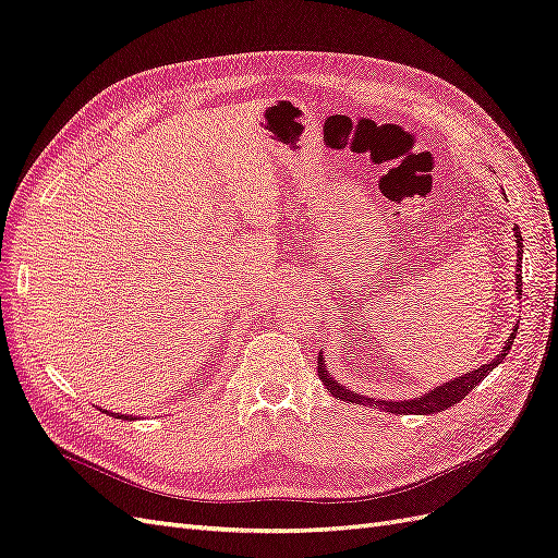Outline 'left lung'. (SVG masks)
Here are the masks:
<instances>
[{
  "mask_svg": "<svg viewBox=\"0 0 558 558\" xmlns=\"http://www.w3.org/2000/svg\"><path fill=\"white\" fill-rule=\"evenodd\" d=\"M514 236H517V248H519L517 272H521L523 239H521V230H519V228H514ZM521 286H523V283H521V275H517V289H521ZM519 293H521V291H519ZM517 328H519V326H517ZM517 328H514V333L509 336V340L505 342L502 354H498L493 361H488V364H484V366L476 368V371L464 373V375H460V378H456V380H448V383H444L441 387H436L434 391H429V395L411 399V401H373V399L359 397L356 391H350L348 387H342L340 383H336L333 378H330V375L326 373V364H324V356H322V354H319V359H316V373H319V378H322V383L326 385V389H330V395H333L336 399L348 401V403H368V405L375 403V405H378V409H383V411H387V413H397V415H429V413H439V411L450 409V405H453V403H460L481 380L486 378V375H488L495 366L502 364V359L509 354L511 344H514Z\"/></svg>",
  "mask_w": 558,
  "mask_h": 558,
  "instance_id": "1",
  "label": "left lung"
}]
</instances>
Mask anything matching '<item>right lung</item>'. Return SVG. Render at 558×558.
<instances>
[{
	"label": "right lung",
	"mask_w": 558,
	"mask_h": 558,
	"mask_svg": "<svg viewBox=\"0 0 558 558\" xmlns=\"http://www.w3.org/2000/svg\"><path fill=\"white\" fill-rule=\"evenodd\" d=\"M117 417H119V420H131L129 415H117Z\"/></svg>",
	"instance_id": "add662e5"
}]
</instances>
